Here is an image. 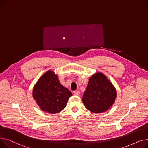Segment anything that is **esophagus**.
Wrapping results in <instances>:
<instances>
[{
    "mask_svg": "<svg viewBox=\"0 0 148 148\" xmlns=\"http://www.w3.org/2000/svg\"><path fill=\"white\" fill-rule=\"evenodd\" d=\"M73 94H74L75 95H79V94H80V91H79V90L75 91H73Z\"/></svg>",
    "mask_w": 148,
    "mask_h": 148,
    "instance_id": "1",
    "label": "esophagus"
}]
</instances>
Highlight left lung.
<instances>
[{"instance_id": "8db88e82", "label": "left lung", "mask_w": 148, "mask_h": 148, "mask_svg": "<svg viewBox=\"0 0 148 148\" xmlns=\"http://www.w3.org/2000/svg\"><path fill=\"white\" fill-rule=\"evenodd\" d=\"M116 91L105 75L97 72L89 79L82 99L85 108L95 114L105 112L114 103Z\"/></svg>"}]
</instances>
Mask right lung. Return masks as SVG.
Returning a JSON list of instances; mask_svg holds the SVG:
<instances>
[{
  "label": "right lung",
  "mask_w": 148,
  "mask_h": 148,
  "mask_svg": "<svg viewBox=\"0 0 148 148\" xmlns=\"http://www.w3.org/2000/svg\"><path fill=\"white\" fill-rule=\"evenodd\" d=\"M72 95V92L61 85L58 76L51 71L40 77L33 90V99L43 111L49 114L62 111Z\"/></svg>",
  "instance_id": "add662e5"
}]
</instances>
